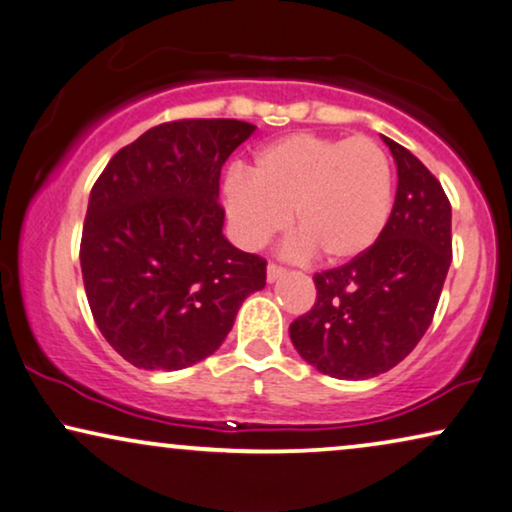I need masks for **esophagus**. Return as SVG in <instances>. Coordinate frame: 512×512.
<instances>
[{
    "instance_id": "obj_1",
    "label": "esophagus",
    "mask_w": 512,
    "mask_h": 512,
    "mask_svg": "<svg viewBox=\"0 0 512 512\" xmlns=\"http://www.w3.org/2000/svg\"><path fill=\"white\" fill-rule=\"evenodd\" d=\"M281 276H285V269L278 267V264H269V267H267V281L274 283V281H278V278H281Z\"/></svg>"
}]
</instances>
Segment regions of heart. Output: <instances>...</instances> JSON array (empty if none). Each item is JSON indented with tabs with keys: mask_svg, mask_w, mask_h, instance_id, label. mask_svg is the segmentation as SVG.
Instances as JSON below:
<instances>
[{
	"mask_svg": "<svg viewBox=\"0 0 512 512\" xmlns=\"http://www.w3.org/2000/svg\"><path fill=\"white\" fill-rule=\"evenodd\" d=\"M231 231L257 250L290 224L304 250L342 264L370 250L393 208V166L370 138L290 133L264 145L250 173L231 168L222 185Z\"/></svg>",
	"mask_w": 512,
	"mask_h": 512,
	"instance_id": "1",
	"label": "heart"
}]
</instances>
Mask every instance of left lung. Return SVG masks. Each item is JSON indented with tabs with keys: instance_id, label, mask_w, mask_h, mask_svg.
Here are the masks:
<instances>
[{
	"instance_id": "obj_1",
	"label": "left lung",
	"mask_w": 512,
	"mask_h": 512,
	"mask_svg": "<svg viewBox=\"0 0 512 512\" xmlns=\"http://www.w3.org/2000/svg\"><path fill=\"white\" fill-rule=\"evenodd\" d=\"M398 166L377 243L313 276L316 304L290 325L299 356L335 379H370L412 353L431 325L452 264V206L424 163L381 135Z\"/></svg>"
}]
</instances>
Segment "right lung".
<instances>
[{"mask_svg":"<svg viewBox=\"0 0 512 512\" xmlns=\"http://www.w3.org/2000/svg\"><path fill=\"white\" fill-rule=\"evenodd\" d=\"M257 126L182 119L119 149L88 196L81 276L109 346L140 370H182L220 349L267 262L222 234L220 173Z\"/></svg>","mask_w":512,"mask_h":512,"instance_id":"right-lung-1","label":"right lung"}]
</instances>
